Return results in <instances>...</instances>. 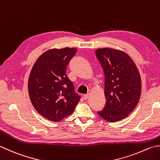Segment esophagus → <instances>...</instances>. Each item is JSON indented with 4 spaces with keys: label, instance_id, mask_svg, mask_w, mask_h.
I'll use <instances>...</instances> for the list:
<instances>
[{
    "label": "esophagus",
    "instance_id": "34e87169",
    "mask_svg": "<svg viewBox=\"0 0 160 160\" xmlns=\"http://www.w3.org/2000/svg\"><path fill=\"white\" fill-rule=\"evenodd\" d=\"M89 93H87V94H84V100H87V98H88V97H89Z\"/></svg>",
    "mask_w": 160,
    "mask_h": 160
}]
</instances>
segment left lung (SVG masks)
I'll return each mask as SVG.
<instances>
[{"label":"left lung","instance_id":"left-lung-1","mask_svg":"<svg viewBox=\"0 0 160 160\" xmlns=\"http://www.w3.org/2000/svg\"><path fill=\"white\" fill-rule=\"evenodd\" d=\"M96 55L104 71L106 98L104 109L98 114L109 122L123 119L139 101L142 80L138 68L130 56L120 50L98 48Z\"/></svg>","mask_w":160,"mask_h":160}]
</instances>
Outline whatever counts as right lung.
I'll use <instances>...</instances> for the list:
<instances>
[{"mask_svg":"<svg viewBox=\"0 0 160 160\" xmlns=\"http://www.w3.org/2000/svg\"><path fill=\"white\" fill-rule=\"evenodd\" d=\"M77 52L75 48H52L41 55L28 78V93L38 113L58 122L73 113L80 96L67 76V67Z\"/></svg>","mask_w":160,"mask_h":160,"instance_id":"add662e5","label":"right lung"}]
</instances>
